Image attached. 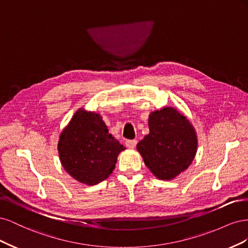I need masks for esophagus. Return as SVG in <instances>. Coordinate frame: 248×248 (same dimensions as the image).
<instances>
[{
    "instance_id": "1",
    "label": "esophagus",
    "mask_w": 248,
    "mask_h": 248,
    "mask_svg": "<svg viewBox=\"0 0 248 248\" xmlns=\"http://www.w3.org/2000/svg\"><path fill=\"white\" fill-rule=\"evenodd\" d=\"M137 144H138V140H128L125 141L126 147L129 148V149H134V148H136Z\"/></svg>"
}]
</instances>
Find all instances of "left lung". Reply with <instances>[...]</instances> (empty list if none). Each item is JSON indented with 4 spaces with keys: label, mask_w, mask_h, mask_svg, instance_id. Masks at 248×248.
Masks as SVG:
<instances>
[{
    "label": "left lung",
    "mask_w": 248,
    "mask_h": 248,
    "mask_svg": "<svg viewBox=\"0 0 248 248\" xmlns=\"http://www.w3.org/2000/svg\"><path fill=\"white\" fill-rule=\"evenodd\" d=\"M149 129L137 148L157 178L170 180L190 166L198 139L184 116L172 108L153 111L149 117Z\"/></svg>",
    "instance_id": "obj_1"
}]
</instances>
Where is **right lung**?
<instances>
[{
  "mask_svg": "<svg viewBox=\"0 0 248 248\" xmlns=\"http://www.w3.org/2000/svg\"><path fill=\"white\" fill-rule=\"evenodd\" d=\"M59 155L65 170L74 179L88 185L106 180L115 169L123 145L108 133L102 118L79 109L61 133Z\"/></svg>",
  "mask_w": 248,
  "mask_h": 248,
  "instance_id": "obj_1",
  "label": "right lung"
}]
</instances>
